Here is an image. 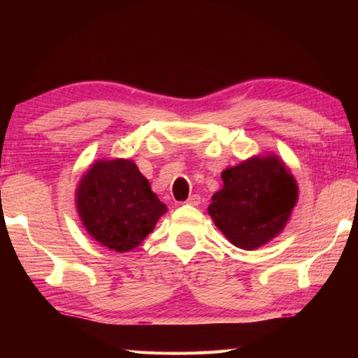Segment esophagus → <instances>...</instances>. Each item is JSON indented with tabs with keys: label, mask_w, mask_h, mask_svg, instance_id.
I'll return each mask as SVG.
<instances>
[{
	"label": "esophagus",
	"mask_w": 358,
	"mask_h": 358,
	"mask_svg": "<svg viewBox=\"0 0 358 358\" xmlns=\"http://www.w3.org/2000/svg\"><path fill=\"white\" fill-rule=\"evenodd\" d=\"M186 203L194 205V207H196V205L201 203V196H199V194H192V196H189V199L186 201Z\"/></svg>",
	"instance_id": "obj_1"
}]
</instances>
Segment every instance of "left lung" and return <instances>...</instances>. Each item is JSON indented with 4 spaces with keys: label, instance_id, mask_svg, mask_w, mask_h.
<instances>
[{
    "label": "left lung",
    "instance_id": "obj_1",
    "mask_svg": "<svg viewBox=\"0 0 358 358\" xmlns=\"http://www.w3.org/2000/svg\"><path fill=\"white\" fill-rule=\"evenodd\" d=\"M208 215L230 243L252 251L280 235L299 201V185L280 156H251L221 173Z\"/></svg>",
    "mask_w": 358,
    "mask_h": 358
}]
</instances>
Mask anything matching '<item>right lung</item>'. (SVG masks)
Returning <instances> with one entry per match:
<instances>
[{
  "label": "right lung",
  "instance_id": "right-lung-1",
  "mask_svg": "<svg viewBox=\"0 0 358 358\" xmlns=\"http://www.w3.org/2000/svg\"><path fill=\"white\" fill-rule=\"evenodd\" d=\"M76 208L90 237L117 252L141 245L167 211L136 162L123 157L88 167L77 185Z\"/></svg>",
  "mask_w": 358,
  "mask_h": 358
}]
</instances>
